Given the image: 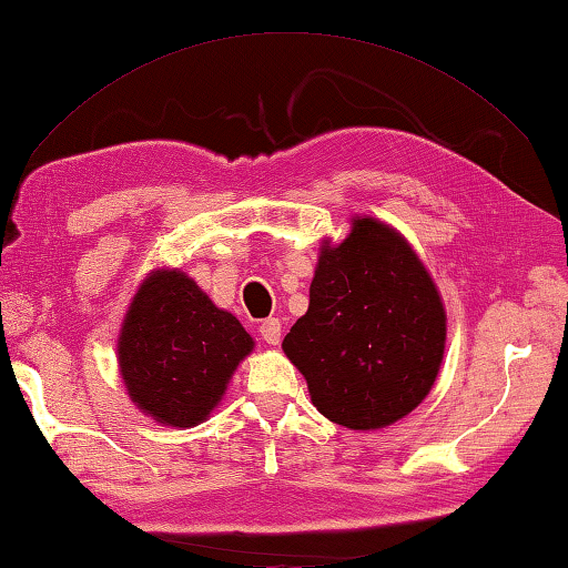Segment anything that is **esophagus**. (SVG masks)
Here are the masks:
<instances>
[{
  "label": "esophagus",
  "instance_id": "34e87169",
  "mask_svg": "<svg viewBox=\"0 0 568 568\" xmlns=\"http://www.w3.org/2000/svg\"><path fill=\"white\" fill-rule=\"evenodd\" d=\"M258 332H261V337L268 342V344H281V320H277V317L263 320Z\"/></svg>",
  "mask_w": 568,
  "mask_h": 568
}]
</instances>
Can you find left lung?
<instances>
[{"label":"left lung","instance_id":"8db88e82","mask_svg":"<svg viewBox=\"0 0 568 568\" xmlns=\"http://www.w3.org/2000/svg\"><path fill=\"white\" fill-rule=\"evenodd\" d=\"M283 352L332 424L384 428L408 416L436 382L446 307L402 233L354 216L342 243L322 241L307 313Z\"/></svg>","mask_w":568,"mask_h":568}]
</instances>
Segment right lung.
Wrapping results in <instances>:
<instances>
[{"label": "right lung", "instance_id": "1", "mask_svg": "<svg viewBox=\"0 0 568 568\" xmlns=\"http://www.w3.org/2000/svg\"><path fill=\"white\" fill-rule=\"evenodd\" d=\"M251 352L253 337L241 322L176 268L144 277L118 337L130 402L172 428L206 420Z\"/></svg>", "mask_w": 568, "mask_h": 568}]
</instances>
